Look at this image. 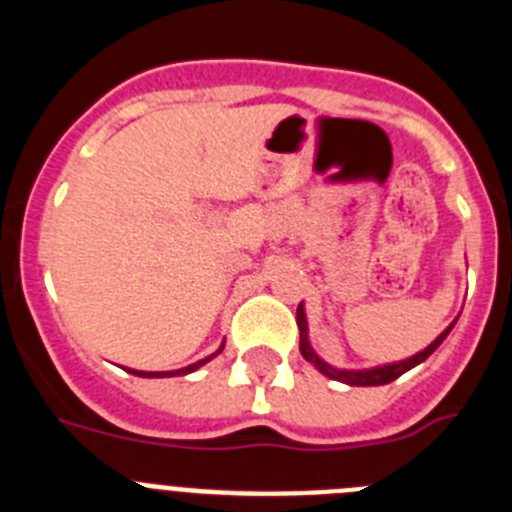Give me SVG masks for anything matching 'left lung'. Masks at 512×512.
Returning a JSON list of instances; mask_svg holds the SVG:
<instances>
[{
  "label": "left lung",
  "mask_w": 512,
  "mask_h": 512,
  "mask_svg": "<svg viewBox=\"0 0 512 512\" xmlns=\"http://www.w3.org/2000/svg\"><path fill=\"white\" fill-rule=\"evenodd\" d=\"M297 325H300V351L302 356H305L310 364H315L320 369V372L325 374V377L336 379V382H346V384H354V387H377V384H390L395 382L400 374H405L408 369H413L415 364H420V361H425L428 356L436 351L438 346H441V341L446 336H449V330L454 328V323L449 325V328L443 330L441 336L436 338V341L431 343V346L425 348V351H420V354H415L413 359L408 361H397V364H387V366H377V369H366V372H341V369H333V366L325 364L323 359H318V354L312 351L310 343H307V323H305V310H302V305L297 307Z\"/></svg>",
  "instance_id": "8db88e82"
}]
</instances>
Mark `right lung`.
I'll use <instances>...</instances> for the list:
<instances>
[{
  "mask_svg": "<svg viewBox=\"0 0 512 512\" xmlns=\"http://www.w3.org/2000/svg\"><path fill=\"white\" fill-rule=\"evenodd\" d=\"M220 351H223V346H220ZM220 351H217V354H220ZM212 356H215V354H212ZM212 356H207V359H202V361H197V364L187 366V369H179V372H133V369H130V372L138 374V377H176V374H189V372H194V369H200V366L207 364Z\"/></svg>",
  "mask_w": 512,
  "mask_h": 512,
  "instance_id": "1",
  "label": "right lung"
}]
</instances>
